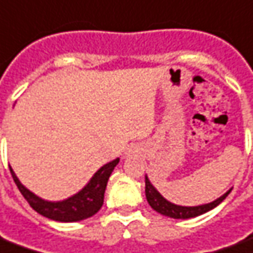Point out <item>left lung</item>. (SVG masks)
<instances>
[{
	"instance_id": "obj_1",
	"label": "left lung",
	"mask_w": 253,
	"mask_h": 253,
	"mask_svg": "<svg viewBox=\"0 0 253 253\" xmlns=\"http://www.w3.org/2000/svg\"><path fill=\"white\" fill-rule=\"evenodd\" d=\"M146 198H147V203L150 204V207L154 211H157L158 213H161L164 216L173 217V219H189V217H196L203 215L208 211L213 210L215 207H217L219 204L222 203L226 197L229 196L231 189L223 194L222 197H219L217 200L212 201L210 204H205V205H198V207H180V205H175V204L169 203L168 200H165L158 191L156 187L150 183L149 177L146 176Z\"/></svg>"
}]
</instances>
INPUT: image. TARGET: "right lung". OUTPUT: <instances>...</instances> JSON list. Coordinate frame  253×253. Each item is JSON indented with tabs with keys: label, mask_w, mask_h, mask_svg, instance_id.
<instances>
[{
	"label": "right lung",
	"mask_w": 253,
	"mask_h": 253,
	"mask_svg": "<svg viewBox=\"0 0 253 253\" xmlns=\"http://www.w3.org/2000/svg\"><path fill=\"white\" fill-rule=\"evenodd\" d=\"M118 163H120V158L103 165L81 191H78L77 194L67 200L57 201V203L45 201L42 198L37 197L34 193H31L30 190L26 189L20 183L12 168H10V173L22 196L30 204L31 208L37 211L40 215L52 220H56V222H78V220L93 216L97 211L102 208L107 180Z\"/></svg>",
	"instance_id": "add662e5"
}]
</instances>
